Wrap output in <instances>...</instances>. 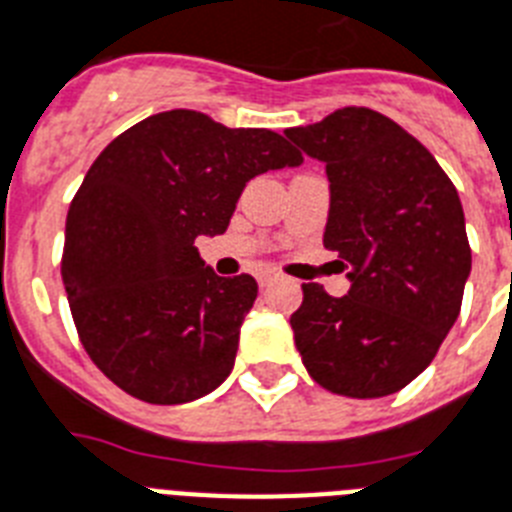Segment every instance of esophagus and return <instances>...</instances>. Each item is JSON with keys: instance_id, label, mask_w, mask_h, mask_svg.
<instances>
[{"instance_id": "1", "label": "esophagus", "mask_w": 512, "mask_h": 512, "mask_svg": "<svg viewBox=\"0 0 512 512\" xmlns=\"http://www.w3.org/2000/svg\"><path fill=\"white\" fill-rule=\"evenodd\" d=\"M257 281H260V286H270L273 281H276V273L265 270V273H260V276H257Z\"/></svg>"}]
</instances>
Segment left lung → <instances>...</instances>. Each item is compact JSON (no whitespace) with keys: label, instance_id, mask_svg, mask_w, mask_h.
Masks as SVG:
<instances>
[{"label":"left lung","instance_id":"obj_1","mask_svg":"<svg viewBox=\"0 0 512 512\" xmlns=\"http://www.w3.org/2000/svg\"><path fill=\"white\" fill-rule=\"evenodd\" d=\"M331 184L323 247L350 292L302 284L294 342L315 384L371 400L421 376L460 315L471 247L458 189L421 141L368 107L286 128Z\"/></svg>","mask_w":512,"mask_h":512}]
</instances>
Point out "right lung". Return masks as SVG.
<instances>
[{
  "instance_id": "obj_1",
  "label": "right lung",
  "mask_w": 512,
  "mask_h": 512,
  "mask_svg": "<svg viewBox=\"0 0 512 512\" xmlns=\"http://www.w3.org/2000/svg\"><path fill=\"white\" fill-rule=\"evenodd\" d=\"M299 162L276 131L194 110L149 115L102 149L70 202L62 284L112 384L181 405L226 381L257 281L218 276L194 239L226 231L249 178Z\"/></svg>"
}]
</instances>
